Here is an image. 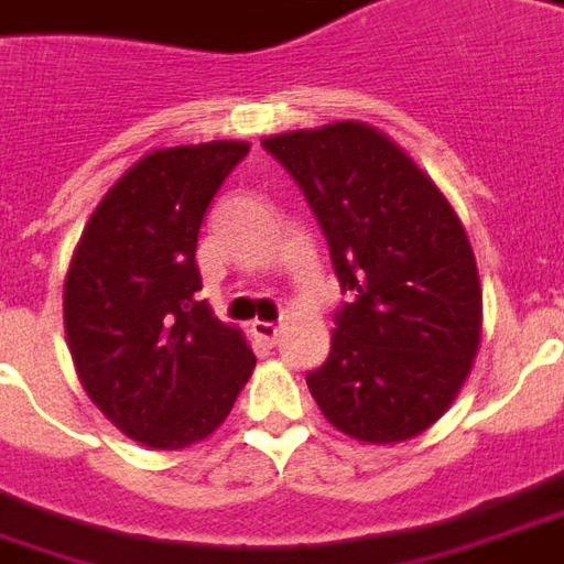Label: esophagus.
I'll return each instance as SVG.
<instances>
[{
  "mask_svg": "<svg viewBox=\"0 0 564 564\" xmlns=\"http://www.w3.org/2000/svg\"><path fill=\"white\" fill-rule=\"evenodd\" d=\"M251 332H254V337L263 340L267 347H275V340H279V325H275V322H251Z\"/></svg>",
  "mask_w": 564,
  "mask_h": 564,
  "instance_id": "obj_1",
  "label": "esophagus"
}]
</instances>
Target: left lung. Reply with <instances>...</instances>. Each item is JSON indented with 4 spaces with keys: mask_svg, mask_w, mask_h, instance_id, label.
<instances>
[{
    "mask_svg": "<svg viewBox=\"0 0 564 564\" xmlns=\"http://www.w3.org/2000/svg\"><path fill=\"white\" fill-rule=\"evenodd\" d=\"M304 189L349 294L306 387L356 442L421 436L452 408L482 337V285L460 217L378 128L344 119L263 138Z\"/></svg>",
    "mask_w": 564,
    "mask_h": 564,
    "instance_id": "left-lung-1",
    "label": "left lung"
}]
</instances>
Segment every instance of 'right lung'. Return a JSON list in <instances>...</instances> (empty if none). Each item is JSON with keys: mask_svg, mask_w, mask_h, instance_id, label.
Listing matches in <instances>:
<instances>
[{"mask_svg": "<svg viewBox=\"0 0 564 564\" xmlns=\"http://www.w3.org/2000/svg\"><path fill=\"white\" fill-rule=\"evenodd\" d=\"M251 143L153 150L88 217L64 282V328L104 417L153 452H184L227 421L254 371L236 325L196 297L202 217Z\"/></svg>", "mask_w": 564, "mask_h": 564, "instance_id": "right-lung-1", "label": "right lung"}]
</instances>
